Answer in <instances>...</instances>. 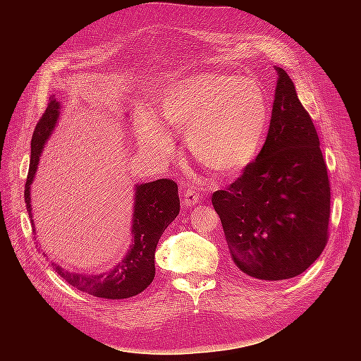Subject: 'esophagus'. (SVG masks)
<instances>
[{"mask_svg": "<svg viewBox=\"0 0 361 361\" xmlns=\"http://www.w3.org/2000/svg\"><path fill=\"white\" fill-rule=\"evenodd\" d=\"M199 202H200V195H199V192L195 191V190L188 188V190H185V191L182 192V204H183L185 207L195 206Z\"/></svg>", "mask_w": 361, "mask_h": 361, "instance_id": "obj_1", "label": "esophagus"}]
</instances>
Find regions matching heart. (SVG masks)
<instances>
[{
	"mask_svg": "<svg viewBox=\"0 0 361 361\" xmlns=\"http://www.w3.org/2000/svg\"><path fill=\"white\" fill-rule=\"evenodd\" d=\"M166 123L187 130V145L203 167L228 174L243 170L264 145L268 101L251 78L224 73H199L185 78L162 94ZM140 137L147 146L167 149L170 137L147 110L137 116Z\"/></svg>",
	"mask_w": 361,
	"mask_h": 361,
	"instance_id": "1",
	"label": "heart"
}]
</instances>
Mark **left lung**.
<instances>
[{
	"mask_svg": "<svg viewBox=\"0 0 361 361\" xmlns=\"http://www.w3.org/2000/svg\"><path fill=\"white\" fill-rule=\"evenodd\" d=\"M276 71L264 147L241 178L212 194L235 265L268 281L297 277L321 256L331 199L314 125L289 75Z\"/></svg>",
	"mask_w": 361,
	"mask_h": 361,
	"instance_id": "1",
	"label": "left lung"
}]
</instances>
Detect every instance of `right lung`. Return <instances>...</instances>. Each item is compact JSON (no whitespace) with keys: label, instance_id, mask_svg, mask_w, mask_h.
<instances>
[{"label":"right lung","instance_id":"add662e5","mask_svg":"<svg viewBox=\"0 0 361 361\" xmlns=\"http://www.w3.org/2000/svg\"><path fill=\"white\" fill-rule=\"evenodd\" d=\"M60 117V102L56 96L49 97L47 111L40 117L31 138V159L25 183V204L36 235L31 212V188L35 180L43 146L51 137ZM180 203L178 183L170 179H158L135 185L134 212H133V244L125 257L101 274L73 272L51 262L57 274L71 286L97 298L123 300L143 292L155 277V250L158 241L169 224L179 215ZM45 255V253H43Z\"/></svg>","mask_w":361,"mask_h":361}]
</instances>
